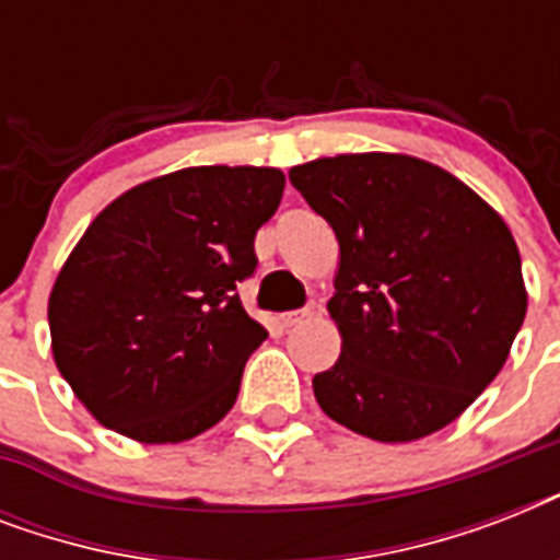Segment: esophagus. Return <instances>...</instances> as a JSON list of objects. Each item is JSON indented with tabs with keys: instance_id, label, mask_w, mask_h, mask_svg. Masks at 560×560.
Returning a JSON list of instances; mask_svg holds the SVG:
<instances>
[{
	"instance_id": "34e87169",
	"label": "esophagus",
	"mask_w": 560,
	"mask_h": 560,
	"mask_svg": "<svg viewBox=\"0 0 560 560\" xmlns=\"http://www.w3.org/2000/svg\"><path fill=\"white\" fill-rule=\"evenodd\" d=\"M314 314H316V305L311 302V305L302 307V311H290V314L281 316V325H284V328H293V325H302L305 319H311Z\"/></svg>"
}]
</instances>
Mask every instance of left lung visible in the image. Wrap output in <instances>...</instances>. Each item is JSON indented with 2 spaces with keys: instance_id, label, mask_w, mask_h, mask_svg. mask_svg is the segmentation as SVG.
Segmentation results:
<instances>
[{
  "instance_id": "8db88e82",
  "label": "left lung",
  "mask_w": 560,
  "mask_h": 560,
  "mask_svg": "<svg viewBox=\"0 0 560 560\" xmlns=\"http://www.w3.org/2000/svg\"><path fill=\"white\" fill-rule=\"evenodd\" d=\"M290 183L340 241L328 314L342 351L314 377L325 416L374 442H416L456 421L526 316L503 218L404 153L325 156L290 168Z\"/></svg>"
}]
</instances>
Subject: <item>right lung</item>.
Masks as SVG:
<instances>
[{
	"label": "right lung",
	"mask_w": 560,
	"mask_h": 560,
	"mask_svg": "<svg viewBox=\"0 0 560 560\" xmlns=\"http://www.w3.org/2000/svg\"><path fill=\"white\" fill-rule=\"evenodd\" d=\"M284 194L279 168L202 165L148 179L83 232L48 296L51 351L116 433L174 444L226 416L264 340L237 284Z\"/></svg>",
	"instance_id": "1"
}]
</instances>
